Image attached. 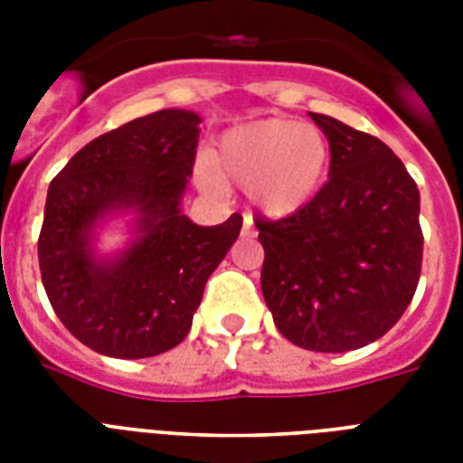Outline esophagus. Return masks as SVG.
Here are the masks:
<instances>
[{
  "mask_svg": "<svg viewBox=\"0 0 463 463\" xmlns=\"http://www.w3.org/2000/svg\"><path fill=\"white\" fill-rule=\"evenodd\" d=\"M252 235H254L252 218L245 216V221H242V238H252Z\"/></svg>",
  "mask_w": 463,
  "mask_h": 463,
  "instance_id": "obj_1",
  "label": "esophagus"
}]
</instances>
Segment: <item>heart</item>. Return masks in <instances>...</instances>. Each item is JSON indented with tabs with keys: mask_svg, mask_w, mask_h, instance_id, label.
<instances>
[{
	"mask_svg": "<svg viewBox=\"0 0 463 463\" xmlns=\"http://www.w3.org/2000/svg\"><path fill=\"white\" fill-rule=\"evenodd\" d=\"M329 163V139L319 127L269 118L228 129L213 158L196 160V180L216 194L225 180L238 182L260 213L288 218L315 199Z\"/></svg>",
	"mask_w": 463,
	"mask_h": 463,
	"instance_id": "heart-1",
	"label": "heart"
}]
</instances>
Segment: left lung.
<instances>
[{
  "label": "left lung",
  "instance_id": "1",
  "mask_svg": "<svg viewBox=\"0 0 463 463\" xmlns=\"http://www.w3.org/2000/svg\"><path fill=\"white\" fill-rule=\"evenodd\" d=\"M329 139V180L303 211L260 221L261 293L283 336L344 353L384 336L420 279V192L394 151L309 112Z\"/></svg>",
  "mask_w": 463,
  "mask_h": 463
}]
</instances>
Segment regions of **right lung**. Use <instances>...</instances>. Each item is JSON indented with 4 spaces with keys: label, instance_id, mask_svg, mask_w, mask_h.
Segmentation results:
<instances>
[{
    "label": "right lung",
    "instance_id": "1",
    "mask_svg": "<svg viewBox=\"0 0 463 463\" xmlns=\"http://www.w3.org/2000/svg\"><path fill=\"white\" fill-rule=\"evenodd\" d=\"M202 118L167 108L98 137L50 182L38 240L43 286L61 324L110 358H151L184 341L203 286L242 228L182 213ZM126 221V245L97 247Z\"/></svg>",
    "mask_w": 463,
    "mask_h": 463
}]
</instances>
